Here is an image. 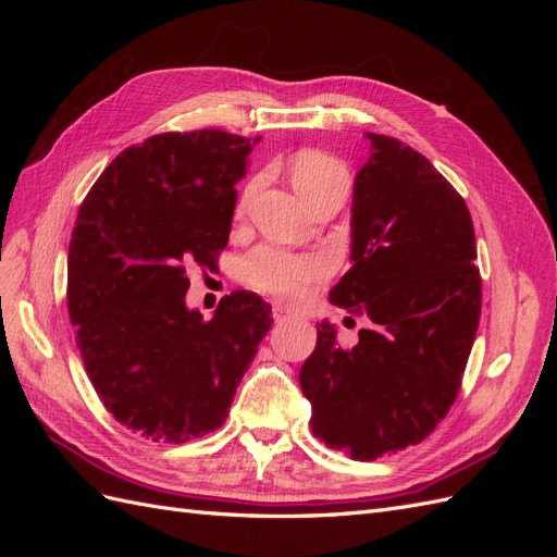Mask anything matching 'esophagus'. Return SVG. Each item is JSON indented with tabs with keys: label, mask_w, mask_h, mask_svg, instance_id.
<instances>
[{
	"label": "esophagus",
	"mask_w": 557,
	"mask_h": 557,
	"mask_svg": "<svg viewBox=\"0 0 557 557\" xmlns=\"http://www.w3.org/2000/svg\"><path fill=\"white\" fill-rule=\"evenodd\" d=\"M274 320H285V318H290V309H285L283 305H274Z\"/></svg>",
	"instance_id": "34e87169"
}]
</instances>
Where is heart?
<instances>
[{
	"instance_id": "obj_1",
	"label": "heart",
	"mask_w": 557,
	"mask_h": 557,
	"mask_svg": "<svg viewBox=\"0 0 557 557\" xmlns=\"http://www.w3.org/2000/svg\"><path fill=\"white\" fill-rule=\"evenodd\" d=\"M293 183L299 197L318 188L336 176H344V170L332 158L323 153H301L293 162ZM327 264L318 256H295L272 246L252 250L242 262V276L246 283L256 285L264 293L281 297H299L307 285L325 276Z\"/></svg>"
}]
</instances>
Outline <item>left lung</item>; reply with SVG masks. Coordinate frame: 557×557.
<instances>
[{
  "mask_svg": "<svg viewBox=\"0 0 557 557\" xmlns=\"http://www.w3.org/2000/svg\"><path fill=\"white\" fill-rule=\"evenodd\" d=\"M352 183L350 269L330 301L372 325L342 348L336 327L299 369L311 432L352 460L420 444L458 397L479 330L481 276L465 199L418 150L367 132Z\"/></svg>",
  "mask_w": 557,
  "mask_h": 557,
  "instance_id": "8db88e82",
  "label": "left lung"
}]
</instances>
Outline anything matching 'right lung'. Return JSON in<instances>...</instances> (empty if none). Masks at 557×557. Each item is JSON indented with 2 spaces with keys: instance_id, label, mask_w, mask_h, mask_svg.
I'll list each match as a JSON object with an SVG mask.
<instances>
[{
  "instance_id": "1",
  "label": "right lung",
  "mask_w": 557,
  "mask_h": 557,
  "mask_svg": "<svg viewBox=\"0 0 557 557\" xmlns=\"http://www.w3.org/2000/svg\"><path fill=\"white\" fill-rule=\"evenodd\" d=\"M260 141L221 129L156 134L123 150L78 209L66 305L99 399L153 442H188L225 423L272 307L237 290L211 320L185 305V269H213L237 185Z\"/></svg>"
}]
</instances>
